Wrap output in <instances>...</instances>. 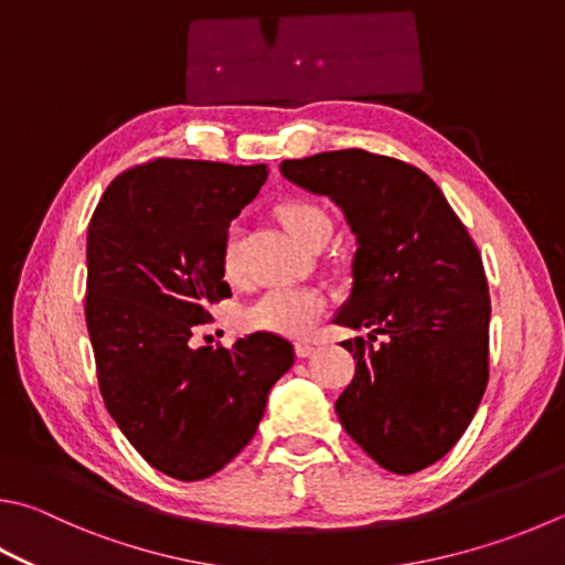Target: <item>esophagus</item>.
<instances>
[{"label":"esophagus","mask_w":565,"mask_h":565,"mask_svg":"<svg viewBox=\"0 0 565 565\" xmlns=\"http://www.w3.org/2000/svg\"><path fill=\"white\" fill-rule=\"evenodd\" d=\"M313 351H316L313 343H306V341L296 343V355H299V358H309Z\"/></svg>","instance_id":"1"}]
</instances>
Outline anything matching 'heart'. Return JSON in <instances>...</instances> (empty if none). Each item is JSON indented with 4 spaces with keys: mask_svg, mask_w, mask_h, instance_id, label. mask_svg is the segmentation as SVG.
<instances>
[{
    "mask_svg": "<svg viewBox=\"0 0 565 565\" xmlns=\"http://www.w3.org/2000/svg\"><path fill=\"white\" fill-rule=\"evenodd\" d=\"M279 220L299 242H309L316 232L331 230V217L321 204L309 200H289L281 202ZM222 269L234 279L242 271V239L239 230L232 227L224 234L222 242ZM326 311L323 296L316 289H303V286H274L264 291L259 299L244 311V326L254 331H266L276 335H309L321 321Z\"/></svg>",
    "mask_w": 565,
    "mask_h": 565,
    "instance_id": "b5f03b06",
    "label": "heart"
}]
</instances>
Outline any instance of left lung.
<instances>
[{
  "instance_id": "1",
  "label": "left lung",
  "mask_w": 565,
  "mask_h": 565,
  "mask_svg": "<svg viewBox=\"0 0 565 565\" xmlns=\"http://www.w3.org/2000/svg\"><path fill=\"white\" fill-rule=\"evenodd\" d=\"M331 198L355 234L353 291L333 321L371 328L343 341L355 375L335 399L348 435L395 475L443 459L489 381V286L481 254L443 190L409 162L348 148L284 160ZM375 332L386 335L373 347Z\"/></svg>"
}]
</instances>
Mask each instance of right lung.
<instances>
[{
    "label": "right lung",
    "instance_id": "add662e5",
    "mask_svg": "<svg viewBox=\"0 0 565 565\" xmlns=\"http://www.w3.org/2000/svg\"><path fill=\"white\" fill-rule=\"evenodd\" d=\"M266 166L156 158L108 184L88 224L86 326L110 417L180 481L212 477L249 445L271 385L294 365L281 335L232 348L190 338L230 299L222 242Z\"/></svg>",
    "mask_w": 565,
    "mask_h": 565
}]
</instances>
